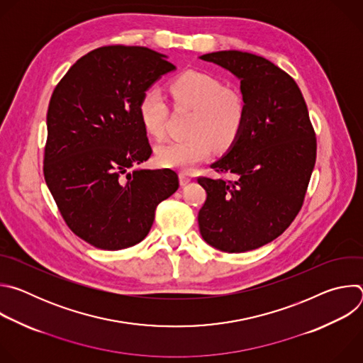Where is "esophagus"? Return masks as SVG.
<instances>
[{"label":"esophagus","mask_w":363,"mask_h":363,"mask_svg":"<svg viewBox=\"0 0 363 363\" xmlns=\"http://www.w3.org/2000/svg\"><path fill=\"white\" fill-rule=\"evenodd\" d=\"M192 181V178L189 177V175H186V174H179V184L182 185V186H185V185H188L189 182Z\"/></svg>","instance_id":"obj_1"}]
</instances>
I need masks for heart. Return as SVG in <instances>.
Segmentation results:
<instances>
[{"label":"heart","mask_w":363,"mask_h":363,"mask_svg":"<svg viewBox=\"0 0 363 363\" xmlns=\"http://www.w3.org/2000/svg\"><path fill=\"white\" fill-rule=\"evenodd\" d=\"M168 91L177 108L194 111L188 126L191 136L160 145L155 152L158 165L191 172L211 157L214 146L224 150L238 139L247 118V100L240 90L224 87L213 74L188 70L169 82ZM138 115L149 135H164L168 105L158 89L142 93Z\"/></svg>","instance_id":"1"}]
</instances>
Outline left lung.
<instances>
[{
    "mask_svg": "<svg viewBox=\"0 0 363 363\" xmlns=\"http://www.w3.org/2000/svg\"><path fill=\"white\" fill-rule=\"evenodd\" d=\"M240 80L247 118L238 139L198 178L206 199L198 213L205 242L244 252L281 235L298 214L316 162V135L296 82L264 57L224 50L199 57Z\"/></svg>",
    "mask_w": 363,
    "mask_h": 363,
    "instance_id": "obj_1",
    "label": "left lung"
}]
</instances>
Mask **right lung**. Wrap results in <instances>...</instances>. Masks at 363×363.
<instances>
[{
    "label": "right lung",
    "instance_id": "1",
    "mask_svg": "<svg viewBox=\"0 0 363 363\" xmlns=\"http://www.w3.org/2000/svg\"><path fill=\"white\" fill-rule=\"evenodd\" d=\"M172 70L165 55L146 47H100L51 94L45 184L69 228L96 248L140 242L158 203L179 186L172 169L139 168L152 153L138 115L140 96Z\"/></svg>",
    "mask_w": 363,
    "mask_h": 363
}]
</instances>
